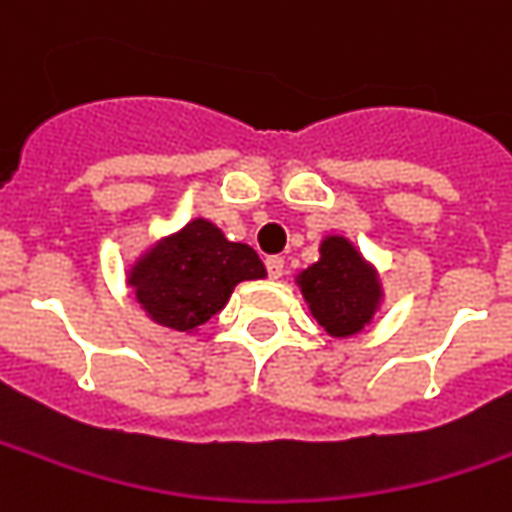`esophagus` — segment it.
<instances>
[{
	"instance_id": "34e87169",
	"label": "esophagus",
	"mask_w": 512,
	"mask_h": 512,
	"mask_svg": "<svg viewBox=\"0 0 512 512\" xmlns=\"http://www.w3.org/2000/svg\"><path fill=\"white\" fill-rule=\"evenodd\" d=\"M266 271H269L271 280H280V277H283V271H285L283 257H277V255L266 257Z\"/></svg>"
}]
</instances>
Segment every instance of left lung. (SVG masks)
Segmentation results:
<instances>
[{"mask_svg": "<svg viewBox=\"0 0 512 512\" xmlns=\"http://www.w3.org/2000/svg\"><path fill=\"white\" fill-rule=\"evenodd\" d=\"M319 260L302 271L297 283L314 319L330 336H356L381 305V283L356 246L330 235L319 246Z\"/></svg>", "mask_w": 512, "mask_h": 512, "instance_id": "left-lung-1", "label": "left lung"}]
</instances>
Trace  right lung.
<instances>
[{"label": "right lung", "instance_id": "add662e5", "mask_svg": "<svg viewBox=\"0 0 512 512\" xmlns=\"http://www.w3.org/2000/svg\"><path fill=\"white\" fill-rule=\"evenodd\" d=\"M260 277L266 269L252 246L227 241L215 224L196 218L139 257L128 285L156 325L190 333L227 305L235 285Z\"/></svg>", "mask_w": 512, "mask_h": 512}]
</instances>
